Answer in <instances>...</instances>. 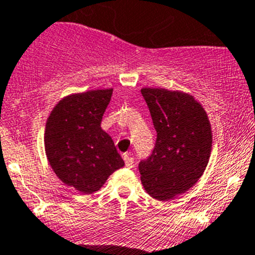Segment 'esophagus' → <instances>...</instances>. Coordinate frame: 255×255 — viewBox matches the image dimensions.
<instances>
[{
    "label": "esophagus",
    "instance_id": "1",
    "mask_svg": "<svg viewBox=\"0 0 255 255\" xmlns=\"http://www.w3.org/2000/svg\"><path fill=\"white\" fill-rule=\"evenodd\" d=\"M123 159H125V164L127 168H133L134 167V159H133L130 155L123 154Z\"/></svg>",
    "mask_w": 255,
    "mask_h": 255
}]
</instances>
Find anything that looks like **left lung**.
Wrapping results in <instances>:
<instances>
[{
    "label": "left lung",
    "mask_w": 255,
    "mask_h": 255,
    "mask_svg": "<svg viewBox=\"0 0 255 255\" xmlns=\"http://www.w3.org/2000/svg\"><path fill=\"white\" fill-rule=\"evenodd\" d=\"M157 132L154 148L138 165L148 194L165 201L184 193L201 178L212 148V130L201 103L192 96L143 88Z\"/></svg>",
    "instance_id": "obj_1"
}]
</instances>
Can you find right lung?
Returning <instances> with one entry per match:
<instances>
[{"label":"right lung","instance_id":"right-lung-1","mask_svg":"<svg viewBox=\"0 0 255 255\" xmlns=\"http://www.w3.org/2000/svg\"><path fill=\"white\" fill-rule=\"evenodd\" d=\"M113 90L90 91L62 100L46 125V154L57 177L82 193L100 189L125 165L112 138L101 128Z\"/></svg>","mask_w":255,"mask_h":255}]
</instances>
